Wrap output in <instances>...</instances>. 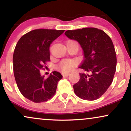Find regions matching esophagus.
I'll return each instance as SVG.
<instances>
[{
    "mask_svg": "<svg viewBox=\"0 0 131 131\" xmlns=\"http://www.w3.org/2000/svg\"><path fill=\"white\" fill-rule=\"evenodd\" d=\"M69 74H70V73H63V76H64V77H67V76H69Z\"/></svg>",
    "mask_w": 131,
    "mask_h": 131,
    "instance_id": "1",
    "label": "esophagus"
}]
</instances>
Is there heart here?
Masks as SVG:
<instances>
[{"label":"heart","instance_id":"1","mask_svg":"<svg viewBox=\"0 0 131 131\" xmlns=\"http://www.w3.org/2000/svg\"><path fill=\"white\" fill-rule=\"evenodd\" d=\"M68 42H75L74 40H69ZM74 65V63L73 61L69 60H64L60 63L58 66V68L62 71L63 73L70 71L71 70Z\"/></svg>","mask_w":131,"mask_h":131}]
</instances>
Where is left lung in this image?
I'll return each mask as SVG.
<instances>
[{
	"instance_id": "left-lung-1",
	"label": "left lung",
	"mask_w": 131,
	"mask_h": 131,
	"mask_svg": "<svg viewBox=\"0 0 131 131\" xmlns=\"http://www.w3.org/2000/svg\"><path fill=\"white\" fill-rule=\"evenodd\" d=\"M67 37L79 42L84 60L79 68L80 79L73 85L75 94L86 100L100 98L112 83L116 68V55L110 37L102 30L85 28L68 30Z\"/></svg>"
}]
</instances>
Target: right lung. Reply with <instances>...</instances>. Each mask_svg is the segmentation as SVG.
<instances>
[{
    "label": "right lung",
    "instance_id": "right-lung-1",
    "mask_svg": "<svg viewBox=\"0 0 131 131\" xmlns=\"http://www.w3.org/2000/svg\"><path fill=\"white\" fill-rule=\"evenodd\" d=\"M64 31L32 30L23 36L16 43L13 57L15 78L20 92L31 101L46 102L55 94L62 75L53 71L46 79L40 74V70L50 61V44Z\"/></svg>",
    "mask_w": 131,
    "mask_h": 131
}]
</instances>
